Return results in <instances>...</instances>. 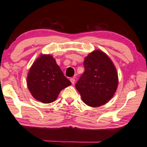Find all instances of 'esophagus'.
Segmentation results:
<instances>
[{
    "label": "esophagus",
    "instance_id": "34e87169",
    "mask_svg": "<svg viewBox=\"0 0 147 147\" xmlns=\"http://www.w3.org/2000/svg\"><path fill=\"white\" fill-rule=\"evenodd\" d=\"M70 81L72 84H74V82H75V79H74V78H70Z\"/></svg>",
    "mask_w": 147,
    "mask_h": 147
}]
</instances>
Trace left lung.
I'll return each mask as SVG.
<instances>
[{
  "mask_svg": "<svg viewBox=\"0 0 147 147\" xmlns=\"http://www.w3.org/2000/svg\"><path fill=\"white\" fill-rule=\"evenodd\" d=\"M85 71L76 84L84 103L91 107L104 105L113 97L118 74L108 56L100 50L92 52L84 62Z\"/></svg>",
  "mask_w": 147,
  "mask_h": 147,
  "instance_id": "obj_1",
  "label": "left lung"
}]
</instances>
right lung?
I'll return each instance as SVG.
<instances>
[{"label": "right lung", "instance_id": "right-lung-1", "mask_svg": "<svg viewBox=\"0 0 147 147\" xmlns=\"http://www.w3.org/2000/svg\"><path fill=\"white\" fill-rule=\"evenodd\" d=\"M27 86L34 98L45 104L55 101L62 89L71 85L53 56L42 54L35 61L27 76Z\"/></svg>", "mask_w": 147, "mask_h": 147}]
</instances>
